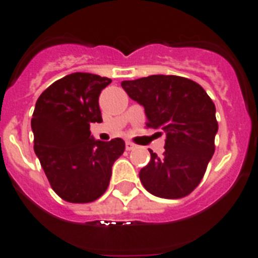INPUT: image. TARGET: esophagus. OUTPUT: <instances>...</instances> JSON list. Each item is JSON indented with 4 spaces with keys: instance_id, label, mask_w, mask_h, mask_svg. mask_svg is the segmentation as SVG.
I'll return each mask as SVG.
<instances>
[{
    "instance_id": "1",
    "label": "esophagus",
    "mask_w": 258,
    "mask_h": 258,
    "mask_svg": "<svg viewBox=\"0 0 258 258\" xmlns=\"http://www.w3.org/2000/svg\"><path fill=\"white\" fill-rule=\"evenodd\" d=\"M126 149L127 151H134V149H136V145L131 142H126Z\"/></svg>"
}]
</instances>
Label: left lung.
Returning <instances> with one entry per match:
<instances>
[{"mask_svg": "<svg viewBox=\"0 0 258 258\" xmlns=\"http://www.w3.org/2000/svg\"><path fill=\"white\" fill-rule=\"evenodd\" d=\"M122 88L144 106L147 127L166 134L162 156L149 149L151 161L139 172L144 188L161 199L188 196L200 184L216 151L214 102L200 84L176 75L124 80Z\"/></svg>", "mask_w": 258, "mask_h": 258, "instance_id": "left-lung-1", "label": "left lung"}]
</instances>
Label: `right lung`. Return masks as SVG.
Returning a JSON list of instances; mask_svg holds the SVG:
<instances>
[{
    "mask_svg": "<svg viewBox=\"0 0 258 258\" xmlns=\"http://www.w3.org/2000/svg\"><path fill=\"white\" fill-rule=\"evenodd\" d=\"M109 78L74 73L54 82L36 101L31 127L33 149L53 191L64 201L86 204L107 189L111 166L124 152L115 138L100 142L91 123H101L98 97Z\"/></svg>",
    "mask_w": 258,
    "mask_h": 258,
    "instance_id": "add662e5",
    "label": "right lung"
}]
</instances>
